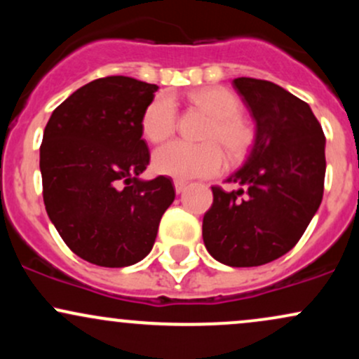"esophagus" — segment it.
<instances>
[{
  "label": "esophagus",
  "instance_id": "1",
  "mask_svg": "<svg viewBox=\"0 0 359 359\" xmlns=\"http://www.w3.org/2000/svg\"><path fill=\"white\" fill-rule=\"evenodd\" d=\"M174 187H175V192L177 194H182L185 189H187V182H184V180L177 179V180H174Z\"/></svg>",
  "mask_w": 359,
  "mask_h": 359
}]
</instances>
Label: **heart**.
I'll use <instances>...</instances> for the list:
<instances>
[{"label":"heart","instance_id":"heart-1","mask_svg":"<svg viewBox=\"0 0 359 359\" xmlns=\"http://www.w3.org/2000/svg\"><path fill=\"white\" fill-rule=\"evenodd\" d=\"M191 101L211 114L203 140L194 143L175 140L154 154V168L158 174L187 180L211 177L224 167V151L233 160L241 158L253 145V126L241 116V102L224 88H203L191 93ZM177 130V102L162 93L147 104L142 114V131L151 143L165 142Z\"/></svg>","mask_w":359,"mask_h":359}]
</instances>
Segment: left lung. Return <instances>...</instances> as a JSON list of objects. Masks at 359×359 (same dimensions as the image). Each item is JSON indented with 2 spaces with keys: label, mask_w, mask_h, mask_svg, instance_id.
<instances>
[{
  "label": "left lung",
  "mask_w": 359,
  "mask_h": 359,
  "mask_svg": "<svg viewBox=\"0 0 359 359\" xmlns=\"http://www.w3.org/2000/svg\"><path fill=\"white\" fill-rule=\"evenodd\" d=\"M234 88L257 123L245 165L212 187L203 238L212 258L229 266H259L297 245L324 194L325 137L309 108L270 81L238 77Z\"/></svg>",
  "instance_id": "8db88e82"
}]
</instances>
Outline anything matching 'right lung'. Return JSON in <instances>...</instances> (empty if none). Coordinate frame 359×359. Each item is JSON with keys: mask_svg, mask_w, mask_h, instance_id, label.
Here are the masks:
<instances>
[{"mask_svg": "<svg viewBox=\"0 0 359 359\" xmlns=\"http://www.w3.org/2000/svg\"><path fill=\"white\" fill-rule=\"evenodd\" d=\"M156 89L133 77H101L57 106L45 126V209L65 245L97 266L145 258L175 199L168 177L138 179L150 163L142 114Z\"/></svg>", "mask_w": 359, "mask_h": 359, "instance_id": "1", "label": "right lung"}]
</instances>
